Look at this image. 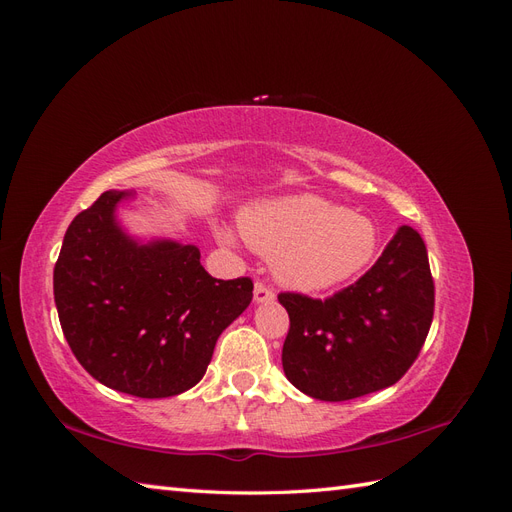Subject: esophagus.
<instances>
[{
    "mask_svg": "<svg viewBox=\"0 0 512 512\" xmlns=\"http://www.w3.org/2000/svg\"><path fill=\"white\" fill-rule=\"evenodd\" d=\"M275 299L273 288H269L265 282H256L254 286V301L256 303H269Z\"/></svg>",
    "mask_w": 512,
    "mask_h": 512,
    "instance_id": "1",
    "label": "esophagus"
}]
</instances>
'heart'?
<instances>
[{"instance_id":"1","label":"heart","mask_w":512,"mask_h":512,"mask_svg":"<svg viewBox=\"0 0 512 512\" xmlns=\"http://www.w3.org/2000/svg\"><path fill=\"white\" fill-rule=\"evenodd\" d=\"M256 252L275 256L280 280L299 290H327L365 269L376 252V228L359 213L318 196H292L241 215Z\"/></svg>"}]
</instances>
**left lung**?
Here are the masks:
<instances>
[{
  "label": "left lung",
  "mask_w": 512,
  "mask_h": 512,
  "mask_svg": "<svg viewBox=\"0 0 512 512\" xmlns=\"http://www.w3.org/2000/svg\"><path fill=\"white\" fill-rule=\"evenodd\" d=\"M290 316L286 378L305 395L346 401L395 384L416 361L436 288L423 237L401 226L376 265L327 299L280 292Z\"/></svg>",
  "instance_id": "left-lung-1"
}]
</instances>
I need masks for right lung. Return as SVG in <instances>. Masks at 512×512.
<instances>
[{
  "mask_svg": "<svg viewBox=\"0 0 512 512\" xmlns=\"http://www.w3.org/2000/svg\"><path fill=\"white\" fill-rule=\"evenodd\" d=\"M123 196L104 192L68 226L53 271L59 324L76 361L108 389L173 397L205 376L254 282L215 280L194 245H138L115 222Z\"/></svg>",
  "mask_w": 512,
  "mask_h": 512,
  "instance_id": "right-lung-1",
  "label": "right lung"
}]
</instances>
